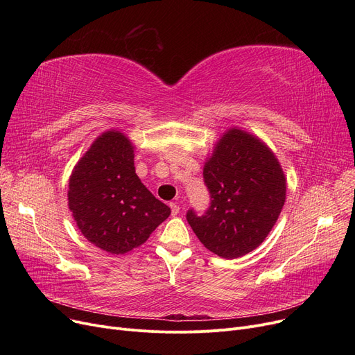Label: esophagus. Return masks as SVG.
<instances>
[{
    "label": "esophagus",
    "instance_id": "esophagus-1",
    "mask_svg": "<svg viewBox=\"0 0 355 355\" xmlns=\"http://www.w3.org/2000/svg\"><path fill=\"white\" fill-rule=\"evenodd\" d=\"M170 207H171V216H177L180 213V206L177 202H170Z\"/></svg>",
    "mask_w": 355,
    "mask_h": 355
}]
</instances>
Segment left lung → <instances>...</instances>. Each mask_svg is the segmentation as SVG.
I'll list each match as a JSON object with an SVG mask.
<instances>
[{"instance_id": "8db88e82", "label": "left lung", "mask_w": 355, "mask_h": 355, "mask_svg": "<svg viewBox=\"0 0 355 355\" xmlns=\"http://www.w3.org/2000/svg\"><path fill=\"white\" fill-rule=\"evenodd\" d=\"M209 210L187 220L204 248L223 259L245 256L263 243L281 214L286 178L272 149L237 126L229 128L204 162Z\"/></svg>"}]
</instances>
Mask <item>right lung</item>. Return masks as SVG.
I'll list each match as a JSON object with an SVG mask.
<instances>
[{
  "mask_svg": "<svg viewBox=\"0 0 355 355\" xmlns=\"http://www.w3.org/2000/svg\"><path fill=\"white\" fill-rule=\"evenodd\" d=\"M134 149L121 130H106L69 178V209L79 230L92 245L112 254L144 245L171 214L137 175Z\"/></svg>",
  "mask_w": 355,
  "mask_h": 355,
  "instance_id": "1",
  "label": "right lung"
}]
</instances>
